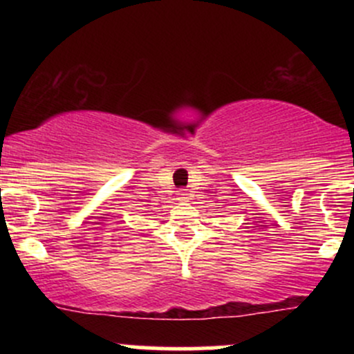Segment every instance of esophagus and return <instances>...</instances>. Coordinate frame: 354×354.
Wrapping results in <instances>:
<instances>
[{"mask_svg": "<svg viewBox=\"0 0 354 354\" xmlns=\"http://www.w3.org/2000/svg\"><path fill=\"white\" fill-rule=\"evenodd\" d=\"M180 200H181V201H186V200H188V194H186V193H180Z\"/></svg>", "mask_w": 354, "mask_h": 354, "instance_id": "esophagus-1", "label": "esophagus"}]
</instances>
